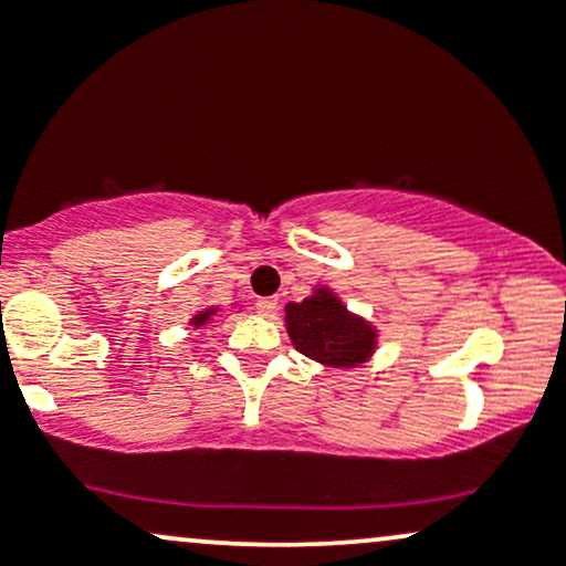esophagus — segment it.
I'll return each instance as SVG.
<instances>
[{"label":"esophagus","instance_id":"obj_1","mask_svg":"<svg viewBox=\"0 0 566 566\" xmlns=\"http://www.w3.org/2000/svg\"><path fill=\"white\" fill-rule=\"evenodd\" d=\"M255 311H258V314H263V316H274L276 314V301H274V297H258Z\"/></svg>","mask_w":566,"mask_h":566}]
</instances>
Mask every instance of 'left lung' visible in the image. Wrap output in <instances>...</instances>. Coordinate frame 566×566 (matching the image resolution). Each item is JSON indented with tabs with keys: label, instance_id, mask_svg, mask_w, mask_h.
<instances>
[{
	"label": "left lung",
	"instance_id": "obj_1",
	"mask_svg": "<svg viewBox=\"0 0 566 566\" xmlns=\"http://www.w3.org/2000/svg\"><path fill=\"white\" fill-rule=\"evenodd\" d=\"M284 322L292 346L327 367H359L375 350L378 333L361 316L319 287L303 303H287Z\"/></svg>",
	"mask_w": 566,
	"mask_h": 566
}]
</instances>
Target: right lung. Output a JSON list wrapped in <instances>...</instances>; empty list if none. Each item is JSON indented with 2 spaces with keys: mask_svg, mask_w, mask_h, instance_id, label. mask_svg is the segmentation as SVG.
<instances>
[{
  "mask_svg": "<svg viewBox=\"0 0 566 566\" xmlns=\"http://www.w3.org/2000/svg\"><path fill=\"white\" fill-rule=\"evenodd\" d=\"M216 311H218V308H207V311H199V314L193 316V319H191V324H193V327H201V324H207V322H210V316H216Z\"/></svg>",
  "mask_w": 566,
  "mask_h": 566,
  "instance_id": "1",
  "label": "right lung"
}]
</instances>
